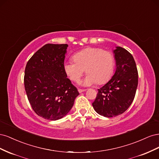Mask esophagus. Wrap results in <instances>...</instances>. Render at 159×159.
Masks as SVG:
<instances>
[{
	"mask_svg": "<svg viewBox=\"0 0 159 159\" xmlns=\"http://www.w3.org/2000/svg\"><path fill=\"white\" fill-rule=\"evenodd\" d=\"M86 89H78V91L80 93H81V92H84V91H85Z\"/></svg>",
	"mask_w": 159,
	"mask_h": 159,
	"instance_id": "obj_1",
	"label": "esophagus"
}]
</instances>
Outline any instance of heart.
I'll list each match as a JSON object with an SVG mask.
<instances>
[{
	"label": "heart",
	"mask_w": 159,
	"mask_h": 159,
	"mask_svg": "<svg viewBox=\"0 0 159 159\" xmlns=\"http://www.w3.org/2000/svg\"><path fill=\"white\" fill-rule=\"evenodd\" d=\"M73 60L65 62V72L72 81L79 83L85 70L88 76L85 85L107 82L112 76L115 66L112 53L100 48H88L76 53Z\"/></svg>",
	"instance_id": "heart-1"
}]
</instances>
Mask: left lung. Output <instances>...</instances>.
Returning a JSON list of instances; mask_svg holds the SVG:
<instances>
[{"label":"left lung","mask_w":159,"mask_h":159,"mask_svg":"<svg viewBox=\"0 0 159 159\" xmlns=\"http://www.w3.org/2000/svg\"><path fill=\"white\" fill-rule=\"evenodd\" d=\"M114 53L115 73L106 84L98 89L92 103L95 111L106 117H116L125 111L133 102L138 85V71L131 53L119 46Z\"/></svg>","instance_id":"obj_1"}]
</instances>
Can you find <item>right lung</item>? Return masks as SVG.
Here are the masks:
<instances>
[{
	"label": "right lung",
	"instance_id": "1",
	"mask_svg": "<svg viewBox=\"0 0 159 159\" xmlns=\"http://www.w3.org/2000/svg\"><path fill=\"white\" fill-rule=\"evenodd\" d=\"M68 46L45 44L26 66L24 83L28 99L34 111L45 119L55 121L64 117L80 94L64 68Z\"/></svg>",
	"mask_w": 159,
	"mask_h": 159
}]
</instances>
